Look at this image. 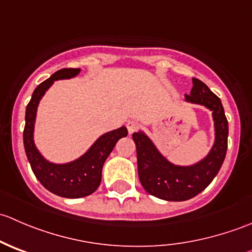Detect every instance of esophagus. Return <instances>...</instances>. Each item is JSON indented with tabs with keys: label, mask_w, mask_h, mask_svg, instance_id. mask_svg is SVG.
<instances>
[{
	"label": "esophagus",
	"mask_w": 252,
	"mask_h": 252,
	"mask_svg": "<svg viewBox=\"0 0 252 252\" xmlns=\"http://www.w3.org/2000/svg\"><path fill=\"white\" fill-rule=\"evenodd\" d=\"M139 126H140V124L136 121H129L128 123H126V129H128L129 134H133L134 131L138 130Z\"/></svg>",
	"instance_id": "1"
}]
</instances>
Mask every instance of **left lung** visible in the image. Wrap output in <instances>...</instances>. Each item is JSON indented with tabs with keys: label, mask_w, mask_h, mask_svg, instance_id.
Instances as JSON below:
<instances>
[{
	"label": "left lung",
	"mask_w": 252,
	"mask_h": 252,
	"mask_svg": "<svg viewBox=\"0 0 252 252\" xmlns=\"http://www.w3.org/2000/svg\"><path fill=\"white\" fill-rule=\"evenodd\" d=\"M192 84L191 93L185 95V100L210 108L215 121L216 141L206 158L190 167L174 166L145 134H133L141 185L150 195L167 201H185L200 194L220 172L227 154L228 121L222 102L201 80L194 78Z\"/></svg>",
	"instance_id": "8db88e82"
}]
</instances>
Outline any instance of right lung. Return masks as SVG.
Here are the masks:
<instances>
[{
  "mask_svg": "<svg viewBox=\"0 0 252 252\" xmlns=\"http://www.w3.org/2000/svg\"><path fill=\"white\" fill-rule=\"evenodd\" d=\"M80 72L79 68H64L36 86L28 103L25 111V126L23 131L24 149L28 161L32 166L35 177L44 185L48 191L62 197L78 199L93 194L101 183L102 167L106 158L111 154L117 141L128 135L126 126L103 134L95 144L80 158L65 164H55L47 162L40 155L34 145L32 133L36 117L39 101L44 96L45 91L58 79H69L75 77Z\"/></svg>",
  "mask_w": 252,
  "mask_h": 252,
  "instance_id": "add662e5",
  "label": "right lung"
}]
</instances>
